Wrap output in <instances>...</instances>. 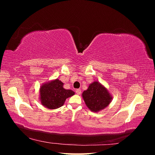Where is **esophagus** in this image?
Listing matches in <instances>:
<instances>
[{
  "mask_svg": "<svg viewBox=\"0 0 155 155\" xmlns=\"http://www.w3.org/2000/svg\"><path fill=\"white\" fill-rule=\"evenodd\" d=\"M76 94H77L78 95L81 94V89H77V90L76 91Z\"/></svg>",
  "mask_w": 155,
  "mask_h": 155,
  "instance_id": "esophagus-1",
  "label": "esophagus"
}]
</instances>
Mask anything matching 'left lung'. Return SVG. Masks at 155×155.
Wrapping results in <instances>:
<instances>
[{"mask_svg": "<svg viewBox=\"0 0 155 155\" xmlns=\"http://www.w3.org/2000/svg\"><path fill=\"white\" fill-rule=\"evenodd\" d=\"M83 99L92 112H98L104 109L112 101V96L108 89L98 81L89 85L82 93Z\"/></svg>", "mask_w": 155, "mask_h": 155, "instance_id": "obj_1", "label": "left lung"}]
</instances>
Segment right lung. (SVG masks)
Segmentation results:
<instances>
[{"label":"right lung","instance_id":"right-lung-1","mask_svg":"<svg viewBox=\"0 0 155 155\" xmlns=\"http://www.w3.org/2000/svg\"><path fill=\"white\" fill-rule=\"evenodd\" d=\"M75 92L63 88V83L58 79L43 83L39 88L41 104L49 109H56L63 105L67 98Z\"/></svg>","mask_w":155,"mask_h":155}]
</instances>
